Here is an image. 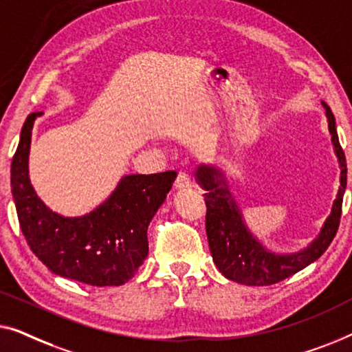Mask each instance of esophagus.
Here are the masks:
<instances>
[{"label": "esophagus", "instance_id": "obj_1", "mask_svg": "<svg viewBox=\"0 0 352 352\" xmlns=\"http://www.w3.org/2000/svg\"><path fill=\"white\" fill-rule=\"evenodd\" d=\"M175 188L178 191H186L191 188V180H190V175L185 174V172H180L175 180Z\"/></svg>", "mask_w": 352, "mask_h": 352}]
</instances>
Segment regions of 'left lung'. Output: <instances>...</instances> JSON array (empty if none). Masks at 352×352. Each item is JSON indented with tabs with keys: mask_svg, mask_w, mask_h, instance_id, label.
Wrapping results in <instances>:
<instances>
[{
	"mask_svg": "<svg viewBox=\"0 0 352 352\" xmlns=\"http://www.w3.org/2000/svg\"><path fill=\"white\" fill-rule=\"evenodd\" d=\"M331 135V145L340 164V188L319 234L305 249L290 254L270 250L245 225L242 210L230 191L225 172L212 164L196 170V182L206 190V231L214 263L226 279L244 285H273L314 263L333 241L340 225L341 204L348 180L346 157L336 133L335 116L322 102Z\"/></svg>",
	"mask_w": 352,
	"mask_h": 352,
	"instance_id": "1",
	"label": "left lung"
}]
</instances>
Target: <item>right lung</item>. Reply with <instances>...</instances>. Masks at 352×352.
<instances>
[{
	"label": "right lung",
	"mask_w": 352,
	"mask_h": 352,
	"mask_svg": "<svg viewBox=\"0 0 352 352\" xmlns=\"http://www.w3.org/2000/svg\"><path fill=\"white\" fill-rule=\"evenodd\" d=\"M41 115L32 113L23 122L11 164V191L30 249L57 276L96 287L126 284L146 258L148 225L177 174L124 175L89 214H57L36 195L28 175L32 131Z\"/></svg>",
	"instance_id": "1"
}]
</instances>
